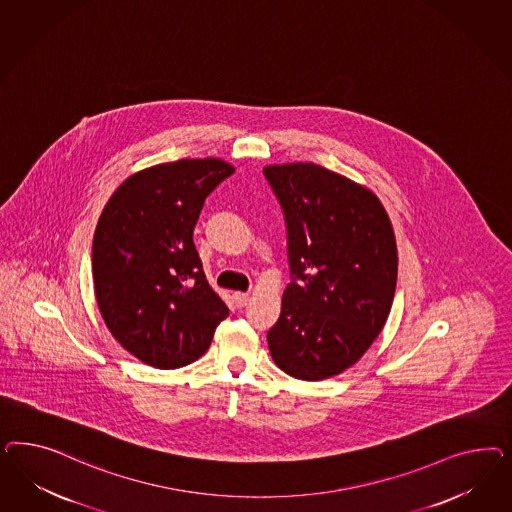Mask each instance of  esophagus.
<instances>
[{
	"instance_id": "esophagus-1",
	"label": "esophagus",
	"mask_w": 512,
	"mask_h": 512,
	"mask_svg": "<svg viewBox=\"0 0 512 512\" xmlns=\"http://www.w3.org/2000/svg\"><path fill=\"white\" fill-rule=\"evenodd\" d=\"M233 302L236 304V308H244V306H248V293H234Z\"/></svg>"
}]
</instances>
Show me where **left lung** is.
Instances as JSON below:
<instances>
[{
	"label": "left lung",
	"instance_id": "1",
	"mask_svg": "<svg viewBox=\"0 0 512 512\" xmlns=\"http://www.w3.org/2000/svg\"><path fill=\"white\" fill-rule=\"evenodd\" d=\"M287 223L291 283L268 349L302 381L345 372L387 323L398 249L387 210L368 187L315 163L264 167Z\"/></svg>",
	"mask_w": 512,
	"mask_h": 512
}]
</instances>
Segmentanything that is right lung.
I'll return each instance as SVG.
<instances>
[{
  "mask_svg": "<svg viewBox=\"0 0 512 512\" xmlns=\"http://www.w3.org/2000/svg\"><path fill=\"white\" fill-rule=\"evenodd\" d=\"M233 172L217 157L154 165L122 182L97 221V306L114 340L148 366L195 362L229 315L202 272L193 229L204 199Z\"/></svg>",
  "mask_w": 512,
  "mask_h": 512,
  "instance_id": "obj_1",
  "label": "right lung"
}]
</instances>
